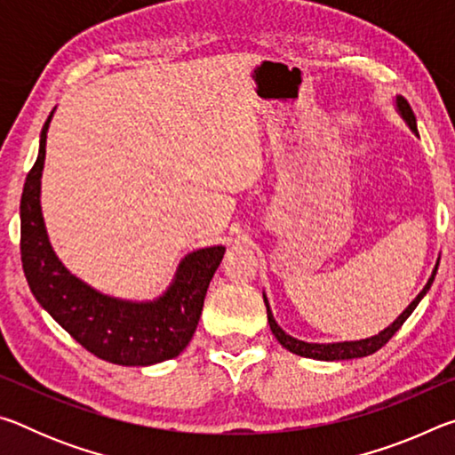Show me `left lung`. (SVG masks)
Returning <instances> with one entry per match:
<instances>
[{"mask_svg": "<svg viewBox=\"0 0 455 455\" xmlns=\"http://www.w3.org/2000/svg\"><path fill=\"white\" fill-rule=\"evenodd\" d=\"M397 108H399V112H402V116L405 118L407 124H410V128L413 130L415 134H418V126H415V114L411 110V106L407 104V100L402 98V96H397ZM437 267H440V260H437V263H435V268H434V273H431L427 284H426V287H423V291L419 292V295L413 299L411 305L407 307V309L402 315H399V317L394 323H391L387 329H383L381 333L375 335V337L361 339V341H343V343H327V345L299 341V339L287 335L279 325H276V321L273 319V313H271V309H268V303H267V297H265L268 325H271V331H273V335L276 337V341H279L284 349H289L291 353H295V355L309 357V359H321V361H341V359H355V357L371 355V353L379 351L383 345L387 343L389 339L397 333L399 327H402L403 323H405V319L410 317L415 307L419 305L423 295H426V292L429 291L431 283H434V279H435Z\"/></svg>", "mask_w": 455, "mask_h": 455, "instance_id": "1", "label": "left lung"}]
</instances>
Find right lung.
I'll list each match as a JSON object with an SVG mask.
<instances>
[{
  "label": "right lung",
  "instance_id": "obj_1",
  "mask_svg": "<svg viewBox=\"0 0 455 455\" xmlns=\"http://www.w3.org/2000/svg\"><path fill=\"white\" fill-rule=\"evenodd\" d=\"M52 114L42 128L40 154L26 176L20 204V251L29 289L37 303L100 359L118 365H154L176 357L195 335L225 246H209L184 257L171 287L152 303L120 301L76 279L53 255L42 219L40 179Z\"/></svg>",
  "mask_w": 455,
  "mask_h": 455
}]
</instances>
